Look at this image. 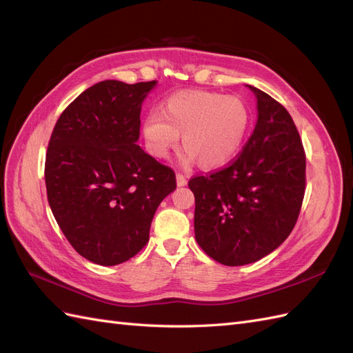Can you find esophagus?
<instances>
[{
	"label": "esophagus",
	"instance_id": "1",
	"mask_svg": "<svg viewBox=\"0 0 353 353\" xmlns=\"http://www.w3.org/2000/svg\"><path fill=\"white\" fill-rule=\"evenodd\" d=\"M176 185H178V187H184V185H187V178H185V175H183V174H176Z\"/></svg>",
	"mask_w": 353,
	"mask_h": 353
}]
</instances>
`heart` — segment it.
Masks as SVG:
<instances>
[{"instance_id": "1", "label": "heart", "mask_w": 353, "mask_h": 353, "mask_svg": "<svg viewBox=\"0 0 353 353\" xmlns=\"http://www.w3.org/2000/svg\"><path fill=\"white\" fill-rule=\"evenodd\" d=\"M250 121L249 105L239 95L185 90L168 95L160 112H148L143 117L141 134L148 153L156 157H166L181 134V165L199 162L205 169H216L240 152Z\"/></svg>"}]
</instances>
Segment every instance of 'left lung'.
Segmentation results:
<instances>
[{
  "label": "left lung",
  "mask_w": 353,
  "mask_h": 353,
  "mask_svg": "<svg viewBox=\"0 0 353 353\" xmlns=\"http://www.w3.org/2000/svg\"><path fill=\"white\" fill-rule=\"evenodd\" d=\"M258 121L234 162L190 179L194 234L212 259L227 266L253 263L290 236L305 194L306 159L292 116L271 95L248 85Z\"/></svg>",
  "instance_id": "8db88e82"
}]
</instances>
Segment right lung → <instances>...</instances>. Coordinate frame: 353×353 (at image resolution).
<instances>
[{"label": "right lung", "mask_w": 353, "mask_h": 353, "mask_svg": "<svg viewBox=\"0 0 353 353\" xmlns=\"http://www.w3.org/2000/svg\"><path fill=\"white\" fill-rule=\"evenodd\" d=\"M157 81H103L59 117L46 157L47 197L72 248L103 266L131 259L148 241L175 172L137 144L145 97Z\"/></svg>", "instance_id": "right-lung-1"}]
</instances>
